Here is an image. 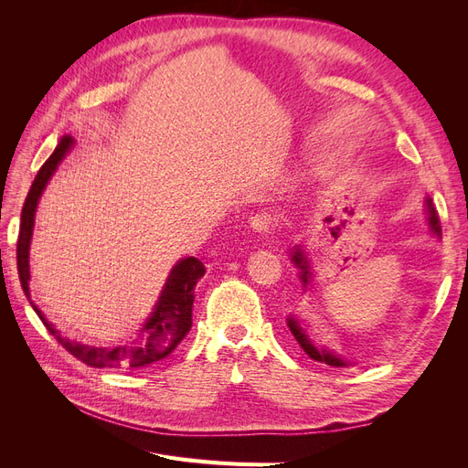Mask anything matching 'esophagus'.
<instances>
[{
	"label": "esophagus",
	"mask_w": 468,
	"mask_h": 468,
	"mask_svg": "<svg viewBox=\"0 0 468 468\" xmlns=\"http://www.w3.org/2000/svg\"><path fill=\"white\" fill-rule=\"evenodd\" d=\"M250 229L253 232H260V234H267L275 229V220L271 215H267V212H260V215L251 217L250 220Z\"/></svg>",
	"instance_id": "esophagus-1"
}]
</instances>
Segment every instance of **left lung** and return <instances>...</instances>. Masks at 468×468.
Wrapping results in <instances>:
<instances>
[{
  "instance_id": "left-lung-1",
  "label": "left lung",
  "mask_w": 468,
  "mask_h": 468,
  "mask_svg": "<svg viewBox=\"0 0 468 468\" xmlns=\"http://www.w3.org/2000/svg\"><path fill=\"white\" fill-rule=\"evenodd\" d=\"M426 217H428V226H430V232L435 236V238H441V224H439V217L435 212V207L431 203V199H426ZM291 261L292 265L299 269V279L303 282V287L308 289L310 285V279H313V269H310V260H308V253L304 250V246L296 244L292 246L291 250ZM287 325L291 334L294 335L296 342H299V346L304 349L306 356L310 359H314L318 363H325V365H332V367H349L351 361H347L346 357L339 356V353L324 347V346H318L314 344V339L310 337L308 330L304 328V324H301V320L296 318L294 314H291L287 318Z\"/></svg>"
}]
</instances>
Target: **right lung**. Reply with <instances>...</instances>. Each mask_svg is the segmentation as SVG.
<instances>
[{
  "mask_svg": "<svg viewBox=\"0 0 468 468\" xmlns=\"http://www.w3.org/2000/svg\"><path fill=\"white\" fill-rule=\"evenodd\" d=\"M72 136H62L58 146L54 148L50 158L42 164L38 174L33 181V186L27 195L23 210H21V229L17 239V271L21 287L29 299L35 313L47 325V330L58 339L62 347H66L76 359L86 363L90 367H99V369H138V367H148L155 361L167 357L183 337L187 335L193 324V301H195V287L197 281L205 275V265L197 258H183L179 260L172 271H169L165 285L158 296V303L154 304L150 316L138 330V335L131 339L129 344L117 346V347H95L86 346L72 339L62 337L60 332L54 328L45 314L40 313L38 306L31 301L29 291V251H31V238L35 230V215L37 207L42 197V191L47 189L48 181L52 179L54 172L58 169L60 162L66 158V154L74 148Z\"/></svg>",
  "mask_w": 468,
  "mask_h": 468,
  "instance_id": "right-lung-1",
  "label": "right lung"
}]
</instances>
